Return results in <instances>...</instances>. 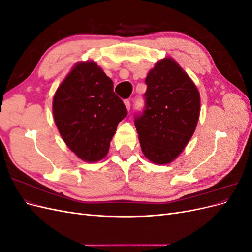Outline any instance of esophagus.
Masks as SVG:
<instances>
[{"instance_id": "1", "label": "esophagus", "mask_w": 252, "mask_h": 252, "mask_svg": "<svg viewBox=\"0 0 252 252\" xmlns=\"http://www.w3.org/2000/svg\"><path fill=\"white\" fill-rule=\"evenodd\" d=\"M124 104H125V107H126V109L129 111V110H130V102H129V100H125L124 101Z\"/></svg>"}]
</instances>
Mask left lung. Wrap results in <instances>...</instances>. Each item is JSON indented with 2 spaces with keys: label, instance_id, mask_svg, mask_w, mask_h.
Here are the masks:
<instances>
[{
  "label": "left lung",
  "instance_id": "8db88e82",
  "mask_svg": "<svg viewBox=\"0 0 252 252\" xmlns=\"http://www.w3.org/2000/svg\"><path fill=\"white\" fill-rule=\"evenodd\" d=\"M145 83L146 106L134 120L144 156L157 165L169 164L185 149L196 128L200 93L177 61H158Z\"/></svg>",
  "mask_w": 252,
  "mask_h": 252
}]
</instances>
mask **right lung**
<instances>
[{
	"label": "right lung",
	"mask_w": 252,
	"mask_h": 252,
	"mask_svg": "<svg viewBox=\"0 0 252 252\" xmlns=\"http://www.w3.org/2000/svg\"><path fill=\"white\" fill-rule=\"evenodd\" d=\"M52 112L67 147L87 163L107 156L118 124L127 116L111 79L94 61L72 67L53 95Z\"/></svg>",
	"instance_id": "right-lung-1"
}]
</instances>
